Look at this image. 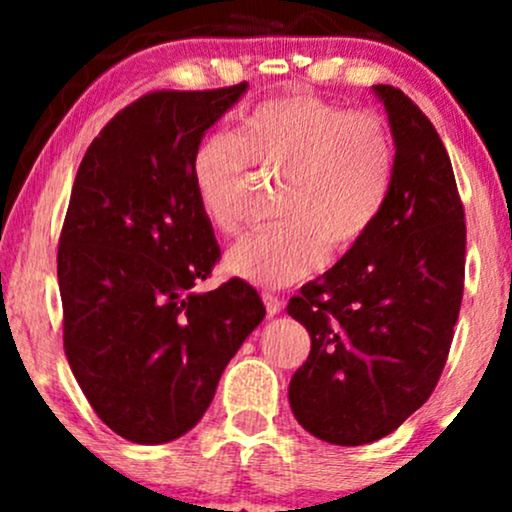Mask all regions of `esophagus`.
I'll list each match as a JSON object with an SVG mask.
<instances>
[{"label": "esophagus", "instance_id": "1", "mask_svg": "<svg viewBox=\"0 0 512 512\" xmlns=\"http://www.w3.org/2000/svg\"><path fill=\"white\" fill-rule=\"evenodd\" d=\"M262 301H264V308H267V315L274 317L281 313V308H284V303L279 301V298L274 296V293H262Z\"/></svg>", "mask_w": 512, "mask_h": 512}]
</instances>
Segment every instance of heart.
Returning <instances> with one entry per match:
<instances>
[{
    "mask_svg": "<svg viewBox=\"0 0 512 512\" xmlns=\"http://www.w3.org/2000/svg\"><path fill=\"white\" fill-rule=\"evenodd\" d=\"M395 139L378 110H349L315 93H286L248 110L236 134L214 129L190 156L204 221L236 233L252 168L279 175V228L250 233L226 252V269L264 289L320 272L351 252L383 216L395 182Z\"/></svg>",
    "mask_w": 512,
    "mask_h": 512,
    "instance_id": "obj_1",
    "label": "heart"
}]
</instances>
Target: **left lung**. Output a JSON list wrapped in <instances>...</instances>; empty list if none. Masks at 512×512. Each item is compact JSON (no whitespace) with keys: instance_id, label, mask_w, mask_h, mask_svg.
<instances>
[{"instance_id":"obj_1","label":"left lung","mask_w":512,"mask_h":512,"mask_svg":"<svg viewBox=\"0 0 512 512\" xmlns=\"http://www.w3.org/2000/svg\"><path fill=\"white\" fill-rule=\"evenodd\" d=\"M395 137V182L358 248L286 310L310 334L289 402L334 445L390 436L436 390L464 291V207L436 127L395 86H373Z\"/></svg>"}]
</instances>
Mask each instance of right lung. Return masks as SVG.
<instances>
[{"label": "right lung", "mask_w": 512, "mask_h": 512, "mask_svg": "<svg viewBox=\"0 0 512 512\" xmlns=\"http://www.w3.org/2000/svg\"><path fill=\"white\" fill-rule=\"evenodd\" d=\"M245 88L146 93L101 129L76 173L57 248L64 354L98 419L132 443L190 431L267 313L243 279L197 291L221 248L190 156Z\"/></svg>", "instance_id": "obj_1"}]
</instances>
